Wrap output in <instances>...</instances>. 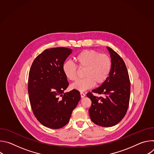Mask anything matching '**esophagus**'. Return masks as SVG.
Listing matches in <instances>:
<instances>
[{"label": "esophagus", "mask_w": 154, "mask_h": 154, "mask_svg": "<svg viewBox=\"0 0 154 154\" xmlns=\"http://www.w3.org/2000/svg\"><path fill=\"white\" fill-rule=\"evenodd\" d=\"M80 96H81V97H82V98H83L84 97H85V96H86V95H85V93H83L81 92V93H80Z\"/></svg>", "instance_id": "obj_1"}]
</instances>
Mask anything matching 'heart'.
<instances>
[{"instance_id":"heart-1","label":"heart","mask_w":154,"mask_h":154,"mask_svg":"<svg viewBox=\"0 0 154 154\" xmlns=\"http://www.w3.org/2000/svg\"><path fill=\"white\" fill-rule=\"evenodd\" d=\"M74 60L79 69H85L83 76L85 78L72 84V89L85 91L94 87L96 83H103L110 73L112 60L106 54H99L93 50H84L79 53ZM62 70L69 80L75 81L77 79L78 68L71 61L64 62Z\"/></svg>"}]
</instances>
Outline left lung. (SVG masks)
Listing matches in <instances>:
<instances>
[{
  "label": "left lung",
  "mask_w": 154,
  "mask_h": 154,
  "mask_svg": "<svg viewBox=\"0 0 154 154\" xmlns=\"http://www.w3.org/2000/svg\"><path fill=\"white\" fill-rule=\"evenodd\" d=\"M112 60V69L108 79L92 91L103 97L87 94L92 102L89 109L91 121L102 127H112L125 115L129 104L130 84L126 66L122 58L112 49L106 47Z\"/></svg>",
  "instance_id": "obj_1"
}]
</instances>
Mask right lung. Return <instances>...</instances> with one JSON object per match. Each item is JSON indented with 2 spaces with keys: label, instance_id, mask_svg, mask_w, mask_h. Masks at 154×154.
<instances>
[{
  "label": "right lung",
  "instance_id": "right-lung-1",
  "mask_svg": "<svg viewBox=\"0 0 154 154\" xmlns=\"http://www.w3.org/2000/svg\"><path fill=\"white\" fill-rule=\"evenodd\" d=\"M72 52L66 48L46 49L35 59L30 70L28 92L33 114L50 128L66 125L80 99L78 90L64 92L69 83L62 66Z\"/></svg>",
  "mask_w": 154,
  "mask_h": 154
}]
</instances>
